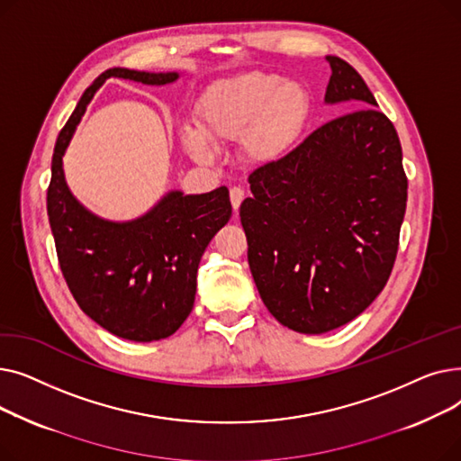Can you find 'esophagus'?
Returning <instances> with one entry per match:
<instances>
[{
  "label": "esophagus",
  "mask_w": 461,
  "mask_h": 461,
  "mask_svg": "<svg viewBox=\"0 0 461 461\" xmlns=\"http://www.w3.org/2000/svg\"><path fill=\"white\" fill-rule=\"evenodd\" d=\"M247 198V192L240 188V186H233L230 190V200H231V207L233 211H237L240 207V203H243V200Z\"/></svg>",
  "instance_id": "34e87169"
}]
</instances>
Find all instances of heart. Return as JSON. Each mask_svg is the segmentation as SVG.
Wrapping results in <instances>:
<instances>
[{"label":"heart","instance_id":"heart-1","mask_svg":"<svg viewBox=\"0 0 461 461\" xmlns=\"http://www.w3.org/2000/svg\"><path fill=\"white\" fill-rule=\"evenodd\" d=\"M312 110L308 89L261 70L212 82L198 99L196 123L181 127L188 155L202 164L216 158L214 143L240 138V153L254 166H273L297 145Z\"/></svg>","mask_w":461,"mask_h":461}]
</instances>
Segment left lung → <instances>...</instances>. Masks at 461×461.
Segmentation results:
<instances>
[{
	"mask_svg": "<svg viewBox=\"0 0 461 461\" xmlns=\"http://www.w3.org/2000/svg\"><path fill=\"white\" fill-rule=\"evenodd\" d=\"M325 59L332 70L325 104L360 110L258 167L249 177L254 196L239 211L263 304L303 334L349 323L383 292L407 203L394 125L348 61Z\"/></svg>",
	"mask_w": 461,
	"mask_h": 461,
	"instance_id": "obj_1",
	"label": "left lung"
}]
</instances>
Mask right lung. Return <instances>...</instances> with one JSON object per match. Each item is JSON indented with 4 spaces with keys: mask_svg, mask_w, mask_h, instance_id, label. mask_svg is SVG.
<instances>
[{
    "mask_svg": "<svg viewBox=\"0 0 461 461\" xmlns=\"http://www.w3.org/2000/svg\"><path fill=\"white\" fill-rule=\"evenodd\" d=\"M108 78L166 86L179 72H145L113 67L84 91L61 129L48 186L46 209L59 267L72 297L95 323L132 342L172 336L188 318L196 297L200 259L231 216L230 192L167 190L132 221H108L70 192L63 157L95 93Z\"/></svg>",
    "mask_w": 461,
    "mask_h": 461,
    "instance_id": "1",
    "label": "right lung"
}]
</instances>
